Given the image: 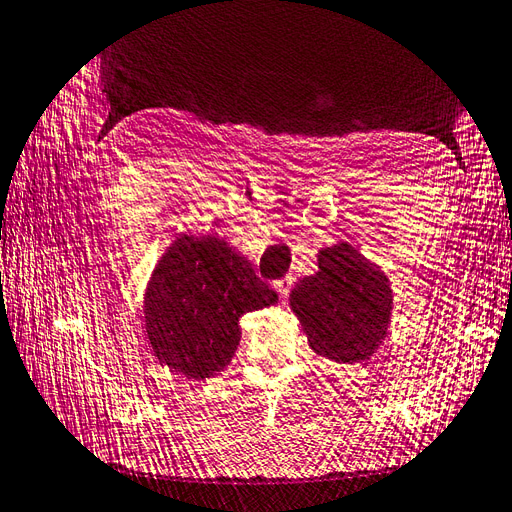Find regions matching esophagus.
<instances>
[{"mask_svg":"<svg viewBox=\"0 0 512 512\" xmlns=\"http://www.w3.org/2000/svg\"><path fill=\"white\" fill-rule=\"evenodd\" d=\"M274 289L279 291V296H287L289 289H291V276H285V279L274 281Z\"/></svg>","mask_w":512,"mask_h":512,"instance_id":"esophagus-1","label":"esophagus"}]
</instances>
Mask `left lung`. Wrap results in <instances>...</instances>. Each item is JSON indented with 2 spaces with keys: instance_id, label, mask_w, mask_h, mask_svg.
Here are the masks:
<instances>
[{
  "instance_id": "8db88e82",
  "label": "left lung",
  "mask_w": 512,
  "mask_h": 512,
  "mask_svg": "<svg viewBox=\"0 0 512 512\" xmlns=\"http://www.w3.org/2000/svg\"><path fill=\"white\" fill-rule=\"evenodd\" d=\"M317 266L289 294L311 349L334 362L369 360L388 337L390 281L347 242L321 248Z\"/></svg>"
}]
</instances>
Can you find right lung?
Here are the masks:
<instances>
[{
	"label": "right lung",
	"instance_id": "add662e5",
	"mask_svg": "<svg viewBox=\"0 0 512 512\" xmlns=\"http://www.w3.org/2000/svg\"><path fill=\"white\" fill-rule=\"evenodd\" d=\"M279 296L251 261L218 236H182L156 264L145 289V332L158 362L188 379L223 371L240 343V317Z\"/></svg>",
	"mask_w": 512,
	"mask_h": 512
}]
</instances>
